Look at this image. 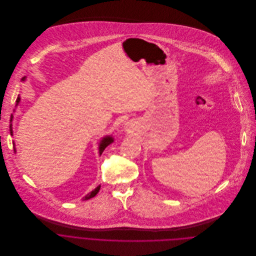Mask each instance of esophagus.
Wrapping results in <instances>:
<instances>
[{
    "label": "esophagus",
    "instance_id": "1",
    "mask_svg": "<svg viewBox=\"0 0 256 256\" xmlns=\"http://www.w3.org/2000/svg\"><path fill=\"white\" fill-rule=\"evenodd\" d=\"M128 131H129V132H132V131H133V127H132V126H129Z\"/></svg>",
    "mask_w": 256,
    "mask_h": 256
}]
</instances>
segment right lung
I'll use <instances>...</instances> for the list:
<instances>
[{
	"label": "right lung",
	"instance_id": "right-lung-1",
	"mask_svg": "<svg viewBox=\"0 0 256 256\" xmlns=\"http://www.w3.org/2000/svg\"><path fill=\"white\" fill-rule=\"evenodd\" d=\"M24 80V78H23ZM16 102H17V104L19 103L20 102V98L18 96L17 98V100H16ZM12 120H13V115H11V119H10V121L12 122ZM10 133H11V135H13V130H12V124L10 125ZM113 142V138L111 137V136H107V137H105V138H103V140L100 141V147H98V150H100V154H102V153H103V151L105 150V148L109 145V144H111ZM14 151H16V149H14ZM98 190H100V186H96L94 190H92L90 194H88L86 196H84V200H88V198H94L98 192Z\"/></svg>",
	"mask_w": 256,
	"mask_h": 256
}]
</instances>
